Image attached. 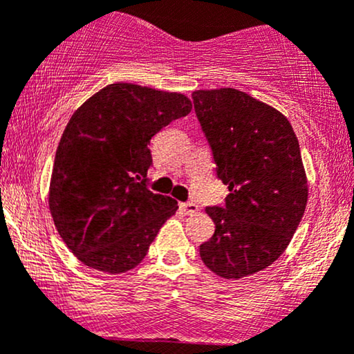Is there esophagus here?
Listing matches in <instances>:
<instances>
[{
  "label": "esophagus",
  "instance_id": "1",
  "mask_svg": "<svg viewBox=\"0 0 354 354\" xmlns=\"http://www.w3.org/2000/svg\"><path fill=\"white\" fill-rule=\"evenodd\" d=\"M180 208H181V212L185 213V215H195V213H198V209H200V207H198L196 203H193V201L180 203Z\"/></svg>",
  "mask_w": 354,
  "mask_h": 354
}]
</instances>
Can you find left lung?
I'll use <instances>...</instances> for the list:
<instances>
[{
  "instance_id": "left-lung-1",
  "label": "left lung",
  "mask_w": 354,
  "mask_h": 354,
  "mask_svg": "<svg viewBox=\"0 0 354 354\" xmlns=\"http://www.w3.org/2000/svg\"><path fill=\"white\" fill-rule=\"evenodd\" d=\"M196 118L228 186L208 207L215 234L200 257L223 279L267 269L289 245L308 203L299 141L286 115L236 88L195 91Z\"/></svg>"
}]
</instances>
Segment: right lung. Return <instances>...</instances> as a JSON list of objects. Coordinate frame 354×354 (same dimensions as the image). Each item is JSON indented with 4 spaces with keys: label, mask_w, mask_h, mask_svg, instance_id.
Here are the masks:
<instances>
[{
    "label": "right lung",
    "mask_w": 354,
    "mask_h": 354,
    "mask_svg": "<svg viewBox=\"0 0 354 354\" xmlns=\"http://www.w3.org/2000/svg\"><path fill=\"white\" fill-rule=\"evenodd\" d=\"M189 112L186 95L136 84L107 85L73 112L57 147L48 205L62 240L85 266L134 269L176 213V200L147 188V145Z\"/></svg>",
    "instance_id": "add662e5"
}]
</instances>
